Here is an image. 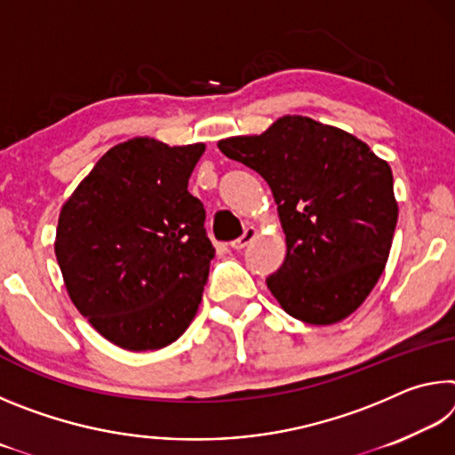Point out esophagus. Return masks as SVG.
I'll return each mask as SVG.
<instances>
[{
    "label": "esophagus",
    "mask_w": 455,
    "mask_h": 455,
    "mask_svg": "<svg viewBox=\"0 0 455 455\" xmlns=\"http://www.w3.org/2000/svg\"><path fill=\"white\" fill-rule=\"evenodd\" d=\"M255 236H257V228H255V227H246V228H244V233H243V236H238L236 241L230 243V246H233L235 251H241V249H244L246 244L255 241Z\"/></svg>",
    "instance_id": "esophagus-1"
}]
</instances>
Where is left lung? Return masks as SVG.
I'll return each mask as SVG.
<instances>
[{"label": "left lung", "instance_id": "left-lung-1", "mask_svg": "<svg viewBox=\"0 0 455 455\" xmlns=\"http://www.w3.org/2000/svg\"><path fill=\"white\" fill-rule=\"evenodd\" d=\"M273 190L287 257L267 279L276 301L309 325H333L379 281L397 225L389 164L345 130L283 116L259 136L219 142Z\"/></svg>", "mask_w": 455, "mask_h": 455}]
</instances>
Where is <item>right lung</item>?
Here are the masks:
<instances>
[{"label": "right lung", "instance_id": "add662e5", "mask_svg": "<svg viewBox=\"0 0 455 455\" xmlns=\"http://www.w3.org/2000/svg\"><path fill=\"white\" fill-rule=\"evenodd\" d=\"M204 144H116L61 206L56 259L92 327L128 351L174 343L198 311L214 246L188 179Z\"/></svg>", "mask_w": 455, "mask_h": 455}]
</instances>
